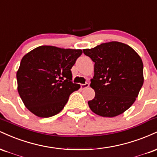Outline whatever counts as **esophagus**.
Here are the masks:
<instances>
[{
    "instance_id": "34e87169",
    "label": "esophagus",
    "mask_w": 157,
    "mask_h": 157,
    "mask_svg": "<svg viewBox=\"0 0 157 157\" xmlns=\"http://www.w3.org/2000/svg\"><path fill=\"white\" fill-rule=\"evenodd\" d=\"M89 83H87V82H86V83H85V84H80V88L82 89H86V88H88L89 87Z\"/></svg>"
}]
</instances>
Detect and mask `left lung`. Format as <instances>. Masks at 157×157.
Returning a JSON list of instances; mask_svg holds the SVG:
<instances>
[{
    "instance_id": "left-lung-1",
    "label": "left lung",
    "mask_w": 157,
    "mask_h": 157,
    "mask_svg": "<svg viewBox=\"0 0 157 157\" xmlns=\"http://www.w3.org/2000/svg\"><path fill=\"white\" fill-rule=\"evenodd\" d=\"M83 53L94 62L91 86L95 91L88 102L94 113L105 117L118 116L128 109L143 85V63L131 46L122 43L102 44Z\"/></svg>"
}]
</instances>
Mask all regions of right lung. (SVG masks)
<instances>
[{
	"instance_id": "right-lung-1",
	"label": "right lung",
	"mask_w": 157,
	"mask_h": 157,
	"mask_svg": "<svg viewBox=\"0 0 157 157\" xmlns=\"http://www.w3.org/2000/svg\"><path fill=\"white\" fill-rule=\"evenodd\" d=\"M82 53L41 46L23 57L17 71V91L32 113L46 118L62 111L70 94L80 88L73 83L71 68Z\"/></svg>"
}]
</instances>
